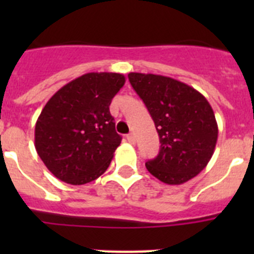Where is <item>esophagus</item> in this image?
Returning a JSON list of instances; mask_svg holds the SVG:
<instances>
[{
	"instance_id": "esophagus-1",
	"label": "esophagus",
	"mask_w": 254,
	"mask_h": 254,
	"mask_svg": "<svg viewBox=\"0 0 254 254\" xmlns=\"http://www.w3.org/2000/svg\"><path fill=\"white\" fill-rule=\"evenodd\" d=\"M127 141H128L129 143H134L136 142V137H134L133 133H128L127 134Z\"/></svg>"
}]
</instances>
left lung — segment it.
Wrapping results in <instances>:
<instances>
[{"label":"left lung","instance_id":"8db88e82","mask_svg":"<svg viewBox=\"0 0 254 254\" xmlns=\"http://www.w3.org/2000/svg\"><path fill=\"white\" fill-rule=\"evenodd\" d=\"M146 105L160 140L147 170L167 185H182L203 170L214 154L217 123L210 103L190 85L152 73H128Z\"/></svg>","mask_w":254,"mask_h":254}]
</instances>
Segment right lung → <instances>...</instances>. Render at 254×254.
I'll return each instance as SVG.
<instances>
[{
    "label": "right lung",
    "mask_w": 254,
    "mask_h": 254,
    "mask_svg": "<svg viewBox=\"0 0 254 254\" xmlns=\"http://www.w3.org/2000/svg\"><path fill=\"white\" fill-rule=\"evenodd\" d=\"M125 82L121 73H85L48 100L35 125V149L53 176L80 186L108 169L122 140L109 105Z\"/></svg>",
    "instance_id": "add662e5"
}]
</instances>
